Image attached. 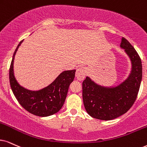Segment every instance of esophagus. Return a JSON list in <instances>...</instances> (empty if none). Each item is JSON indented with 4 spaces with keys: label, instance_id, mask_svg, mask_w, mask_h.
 I'll list each match as a JSON object with an SVG mask.
<instances>
[{
    "label": "esophagus",
    "instance_id": "34e87169",
    "mask_svg": "<svg viewBox=\"0 0 147 147\" xmlns=\"http://www.w3.org/2000/svg\"><path fill=\"white\" fill-rule=\"evenodd\" d=\"M86 74H87L86 68L81 66V67H79V68H77V72H76V74H75V77L77 78V79L79 80V81H82V80L85 79V76H86Z\"/></svg>",
    "mask_w": 147,
    "mask_h": 147
}]
</instances>
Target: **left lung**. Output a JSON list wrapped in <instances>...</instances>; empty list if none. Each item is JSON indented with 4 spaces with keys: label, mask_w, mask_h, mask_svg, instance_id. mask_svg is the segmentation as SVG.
Instances as JSON below:
<instances>
[{
    "label": "left lung",
    "mask_w": 147,
    "mask_h": 147,
    "mask_svg": "<svg viewBox=\"0 0 147 147\" xmlns=\"http://www.w3.org/2000/svg\"><path fill=\"white\" fill-rule=\"evenodd\" d=\"M129 56L131 70L127 79L116 87L98 85L87 77L83 82V100L86 111L92 117L112 120L125 114L132 107L140 89L142 62L133 46L125 38L120 45Z\"/></svg>",
    "instance_id": "obj_1"
}]
</instances>
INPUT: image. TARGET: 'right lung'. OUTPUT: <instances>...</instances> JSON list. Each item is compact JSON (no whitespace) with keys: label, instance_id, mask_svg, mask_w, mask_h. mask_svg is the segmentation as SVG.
Wrapping results in <instances>:
<instances>
[{"label":"right lung","instance_id":"right-lung-1","mask_svg":"<svg viewBox=\"0 0 147 147\" xmlns=\"http://www.w3.org/2000/svg\"><path fill=\"white\" fill-rule=\"evenodd\" d=\"M22 42L23 40L16 49L9 68V81L12 92L18 102L29 113L39 117L55 114L64 105L68 87L75 79L76 70L62 72L53 82L42 90L31 91L24 88L16 81L13 73L15 55Z\"/></svg>","mask_w":147,"mask_h":147}]
</instances>
